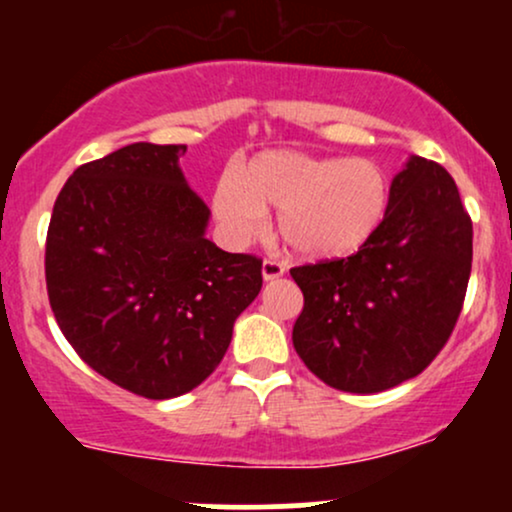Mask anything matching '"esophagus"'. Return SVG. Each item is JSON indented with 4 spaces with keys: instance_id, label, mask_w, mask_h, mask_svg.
Instances as JSON below:
<instances>
[{
    "instance_id": "obj_1",
    "label": "esophagus",
    "mask_w": 512,
    "mask_h": 512,
    "mask_svg": "<svg viewBox=\"0 0 512 512\" xmlns=\"http://www.w3.org/2000/svg\"><path fill=\"white\" fill-rule=\"evenodd\" d=\"M284 272H286L284 262L272 260V257H267V260L262 262V276H264V279H267V281L279 279V276H284Z\"/></svg>"
}]
</instances>
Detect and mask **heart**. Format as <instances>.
<instances>
[{
  "mask_svg": "<svg viewBox=\"0 0 512 512\" xmlns=\"http://www.w3.org/2000/svg\"><path fill=\"white\" fill-rule=\"evenodd\" d=\"M390 178L370 158H315L267 151L223 175L211 209L231 243L262 231L264 211H279V233L298 255L332 260L361 250L390 209Z\"/></svg>",
  "mask_w": 512,
  "mask_h": 512,
  "instance_id": "heart-1",
  "label": "heart"
}]
</instances>
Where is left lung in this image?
Instances as JSON below:
<instances>
[{
    "label": "left lung",
    "mask_w": 512,
    "mask_h": 512,
    "mask_svg": "<svg viewBox=\"0 0 512 512\" xmlns=\"http://www.w3.org/2000/svg\"><path fill=\"white\" fill-rule=\"evenodd\" d=\"M472 272V219L443 166L411 158L380 231L349 257L293 267L303 310L293 346L344 392H383L424 373L448 344Z\"/></svg>",
    "instance_id": "left-lung-1"
}]
</instances>
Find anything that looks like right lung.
<instances>
[{
  "label": "right lung",
  "mask_w": 512,
  "mask_h": 512,
  "mask_svg": "<svg viewBox=\"0 0 512 512\" xmlns=\"http://www.w3.org/2000/svg\"><path fill=\"white\" fill-rule=\"evenodd\" d=\"M185 144H129L69 175L45 240L50 308L81 361L122 390L170 399L214 373L262 260L204 238L209 207Z\"/></svg>",
  "instance_id": "obj_1"
}]
</instances>
